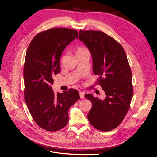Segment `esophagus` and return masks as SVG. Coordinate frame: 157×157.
<instances>
[{"label":"esophagus","mask_w":157,"mask_h":157,"mask_svg":"<svg viewBox=\"0 0 157 157\" xmlns=\"http://www.w3.org/2000/svg\"><path fill=\"white\" fill-rule=\"evenodd\" d=\"M79 96L81 98H85V94L82 92H79Z\"/></svg>","instance_id":"esophagus-1"}]
</instances>
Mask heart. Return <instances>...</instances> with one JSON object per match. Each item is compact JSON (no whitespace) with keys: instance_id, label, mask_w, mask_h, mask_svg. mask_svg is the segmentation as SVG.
Here are the masks:
<instances>
[{"instance_id":"1","label":"heart","mask_w":157,"mask_h":157,"mask_svg":"<svg viewBox=\"0 0 157 157\" xmlns=\"http://www.w3.org/2000/svg\"><path fill=\"white\" fill-rule=\"evenodd\" d=\"M84 51H86V49H83V48H78V50H77V52H76V54H77V53H81V52H84Z\"/></svg>"}]
</instances>
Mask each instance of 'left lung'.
<instances>
[{
    "label": "left lung",
    "mask_w": 157,
    "mask_h": 157,
    "mask_svg": "<svg viewBox=\"0 0 157 157\" xmlns=\"http://www.w3.org/2000/svg\"><path fill=\"white\" fill-rule=\"evenodd\" d=\"M79 39L88 48L93 60V72L99 76L105 94L104 100L92 94L85 97L92 104L88 119L102 131L117 128L127 114L133 96L132 72L125 52L116 40L101 31L80 30Z\"/></svg>",
    "instance_id": "left-lung-1"
}]
</instances>
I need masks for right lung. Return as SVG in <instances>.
Returning <instances> with one entry per match:
<instances>
[{
	"mask_svg": "<svg viewBox=\"0 0 157 157\" xmlns=\"http://www.w3.org/2000/svg\"><path fill=\"white\" fill-rule=\"evenodd\" d=\"M78 37L75 30L53 28L36 35L27 49L23 69L25 101L35 122L48 131L67 125L69 109L80 98L75 89L55 94L52 88L53 76L60 71L63 51Z\"/></svg>",
	"mask_w": 157,
	"mask_h": 157,
	"instance_id": "obj_1",
	"label": "right lung"
}]
</instances>
